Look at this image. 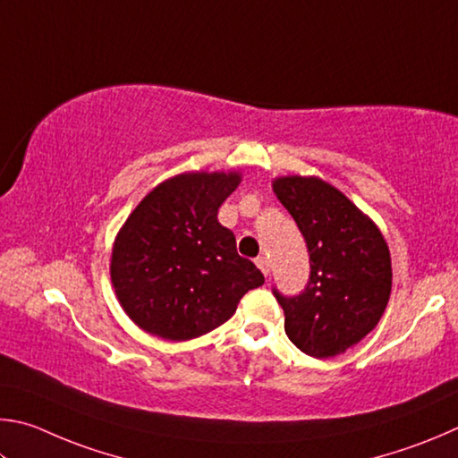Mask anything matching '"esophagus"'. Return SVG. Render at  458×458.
Segmentation results:
<instances>
[{"label": "esophagus", "mask_w": 458, "mask_h": 458, "mask_svg": "<svg viewBox=\"0 0 458 458\" xmlns=\"http://www.w3.org/2000/svg\"><path fill=\"white\" fill-rule=\"evenodd\" d=\"M255 263H258V267L261 269L263 276H269V259L266 258V255H259V258L255 259Z\"/></svg>", "instance_id": "obj_1"}]
</instances>
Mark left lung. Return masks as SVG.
Wrapping results in <instances>:
<instances>
[{
  "mask_svg": "<svg viewBox=\"0 0 458 458\" xmlns=\"http://www.w3.org/2000/svg\"><path fill=\"white\" fill-rule=\"evenodd\" d=\"M274 192L298 223L311 267L300 295L274 290L287 338L308 356L344 354L374 330L388 306V245L370 216L318 176H279Z\"/></svg>",
  "mask_w": 458,
  "mask_h": 458,
  "instance_id": "1",
  "label": "left lung"
}]
</instances>
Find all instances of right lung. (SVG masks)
Segmentation results:
<instances>
[{
  "label": "right lung",
  "mask_w": 458,
  "mask_h": 458,
  "mask_svg": "<svg viewBox=\"0 0 458 458\" xmlns=\"http://www.w3.org/2000/svg\"><path fill=\"white\" fill-rule=\"evenodd\" d=\"M239 182L235 171L176 174L128 215L112 247L110 277L120 306L144 332L171 342L199 338L266 282L216 219Z\"/></svg>",
  "instance_id": "right-lung-1"
}]
</instances>
